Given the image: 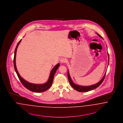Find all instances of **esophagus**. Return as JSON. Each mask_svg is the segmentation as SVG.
<instances>
[{"mask_svg": "<svg viewBox=\"0 0 123 123\" xmlns=\"http://www.w3.org/2000/svg\"><path fill=\"white\" fill-rule=\"evenodd\" d=\"M60 62L62 63H65L67 62V59L65 58H62L60 59Z\"/></svg>", "mask_w": 123, "mask_h": 123, "instance_id": "esophagus-1", "label": "esophagus"}]
</instances>
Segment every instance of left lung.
<instances>
[{
  "label": "left lung",
  "mask_w": 123,
  "mask_h": 123,
  "mask_svg": "<svg viewBox=\"0 0 123 123\" xmlns=\"http://www.w3.org/2000/svg\"><path fill=\"white\" fill-rule=\"evenodd\" d=\"M97 34L99 36H100V37L102 38V37L101 35H100L98 33H97ZM108 60H109V55H108ZM108 63H109V61H108ZM106 74V73H105V75L103 76L102 80L96 84L91 86H78V85H75V84H74V82L72 81V80H71V78H70L69 74V71L68 72V80H69V82L71 86H72L73 87V88H74L75 90H76L78 91H79V92H87V91H91V90H93L94 89H96V88H97L99 86L101 85V84L103 81V80H104V78L105 77Z\"/></svg>",
  "instance_id": "1"
}]
</instances>
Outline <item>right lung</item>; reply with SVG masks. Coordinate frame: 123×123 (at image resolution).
I'll list each match as a JSON object with an SVG mask.
<instances>
[{
  "mask_svg": "<svg viewBox=\"0 0 123 123\" xmlns=\"http://www.w3.org/2000/svg\"><path fill=\"white\" fill-rule=\"evenodd\" d=\"M21 39L20 40V41L18 43L17 45H16V48L15 49V53H14V68L15 70L16 71V74L18 76L19 80H20L21 82L22 83V84L23 85V86H24L25 87H26L27 89L30 90V91H32L33 92H42L43 91L47 90L50 87V86L52 85V84L53 83V81L54 77L55 74V73L56 71L58 69V67L60 66L59 63L57 64L52 69L50 76L49 79V80L48 81L43 85H37V84H31L30 83L26 81V80H24L23 79H22L21 77V76L19 74L17 68H16V50H17V48L19 45V44L20 43V42L21 41Z\"/></svg>",
  "mask_w": 123,
  "mask_h": 123,
  "instance_id": "1",
  "label": "right lung"
}]
</instances>
